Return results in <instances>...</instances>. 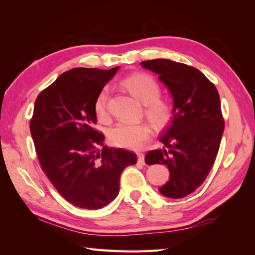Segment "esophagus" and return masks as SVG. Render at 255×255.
Here are the masks:
<instances>
[{
	"mask_svg": "<svg viewBox=\"0 0 255 255\" xmlns=\"http://www.w3.org/2000/svg\"><path fill=\"white\" fill-rule=\"evenodd\" d=\"M137 156H138V164L144 165V155H143V154L142 153H138Z\"/></svg>",
	"mask_w": 255,
	"mask_h": 255,
	"instance_id": "34e87169",
	"label": "esophagus"
}]
</instances>
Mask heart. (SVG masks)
<instances>
[{"mask_svg": "<svg viewBox=\"0 0 255 255\" xmlns=\"http://www.w3.org/2000/svg\"><path fill=\"white\" fill-rule=\"evenodd\" d=\"M123 85L145 105V115L153 127L157 129L165 128L171 122L174 109L172 103L160 97L158 83L146 73H135L123 81ZM110 87L105 86L99 92L95 101L97 117L103 119L107 116V105L110 100ZM151 136L148 123L119 122L109 132L110 141L119 148L139 150Z\"/></svg>", "mask_w": 255, "mask_h": 255, "instance_id": "heart-1", "label": "heart"}]
</instances>
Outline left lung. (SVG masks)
<instances>
[{
    "label": "left lung",
    "instance_id": "1",
    "mask_svg": "<svg viewBox=\"0 0 255 255\" xmlns=\"http://www.w3.org/2000/svg\"><path fill=\"white\" fill-rule=\"evenodd\" d=\"M158 74L173 98L174 115L159 141L165 149L145 154V164L168 167L170 177L159 188L169 198L180 199L194 192L210 173L218 154L225 119L215 85L197 68L170 59L141 61Z\"/></svg>",
    "mask_w": 255,
    "mask_h": 255
}]
</instances>
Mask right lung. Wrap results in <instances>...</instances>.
<instances>
[{
    "label": "right lung",
    "instance_id": "right-lung-1",
    "mask_svg": "<svg viewBox=\"0 0 255 255\" xmlns=\"http://www.w3.org/2000/svg\"><path fill=\"white\" fill-rule=\"evenodd\" d=\"M118 69L63 73L37 97L29 121L43 172L61 197L81 208L110 204L119 194L122 171L137 161L133 152L104 145V134L94 128L96 98Z\"/></svg>",
    "mask_w": 255,
    "mask_h": 255
}]
</instances>
